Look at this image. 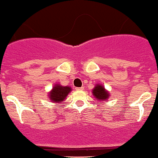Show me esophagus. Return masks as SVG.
<instances>
[{
  "label": "esophagus",
  "instance_id": "1",
  "mask_svg": "<svg viewBox=\"0 0 158 158\" xmlns=\"http://www.w3.org/2000/svg\"><path fill=\"white\" fill-rule=\"evenodd\" d=\"M84 87H76L75 89L77 90H84Z\"/></svg>",
  "mask_w": 158,
  "mask_h": 158
}]
</instances>
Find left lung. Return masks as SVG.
<instances>
[{
  "instance_id": "1",
  "label": "left lung",
  "mask_w": 158,
  "mask_h": 158,
  "mask_svg": "<svg viewBox=\"0 0 158 158\" xmlns=\"http://www.w3.org/2000/svg\"><path fill=\"white\" fill-rule=\"evenodd\" d=\"M92 93L95 98H97V100H101V101L107 100L110 96L109 92L107 91L104 86H102L101 84H97L92 90Z\"/></svg>"
}]
</instances>
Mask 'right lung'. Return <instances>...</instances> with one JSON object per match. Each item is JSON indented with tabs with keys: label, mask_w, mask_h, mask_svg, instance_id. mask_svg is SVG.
<instances>
[{
	"label": "right lung",
	"mask_w": 158,
	"mask_h": 158,
	"mask_svg": "<svg viewBox=\"0 0 158 158\" xmlns=\"http://www.w3.org/2000/svg\"><path fill=\"white\" fill-rule=\"evenodd\" d=\"M71 91L69 86H61L60 84H55L52 90L49 92L50 100L55 103H60L64 101L68 94Z\"/></svg>",
	"instance_id": "right-lung-1"
}]
</instances>
